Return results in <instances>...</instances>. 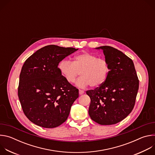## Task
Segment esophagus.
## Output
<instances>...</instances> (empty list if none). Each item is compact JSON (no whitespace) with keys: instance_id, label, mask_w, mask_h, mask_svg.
Here are the masks:
<instances>
[{"instance_id":"esophagus-1","label":"esophagus","mask_w":155,"mask_h":155,"mask_svg":"<svg viewBox=\"0 0 155 155\" xmlns=\"http://www.w3.org/2000/svg\"><path fill=\"white\" fill-rule=\"evenodd\" d=\"M84 91L83 90H79V94H80V95H81V94H84Z\"/></svg>"}]
</instances>
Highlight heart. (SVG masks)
<instances>
[{
  "label": "heart",
  "instance_id": "b5f03b06",
  "mask_svg": "<svg viewBox=\"0 0 155 155\" xmlns=\"http://www.w3.org/2000/svg\"><path fill=\"white\" fill-rule=\"evenodd\" d=\"M58 68L61 75L69 83H74L80 72L81 76L76 83L80 87L102 85L106 81L110 71L109 64L105 58H97L88 52L75 56L72 62L68 60L61 61Z\"/></svg>",
  "mask_w": 155,
  "mask_h": 155
}]
</instances>
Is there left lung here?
Listing matches in <instances>:
<instances>
[{
  "label": "left lung",
  "mask_w": 155,
  "mask_h": 155,
  "mask_svg": "<svg viewBox=\"0 0 155 155\" xmlns=\"http://www.w3.org/2000/svg\"><path fill=\"white\" fill-rule=\"evenodd\" d=\"M96 48L103 50L110 71L104 84L86 91L91 99L88 113L99 124H115L124 119L133 109L139 80L133 61L123 52L109 46Z\"/></svg>",
  "instance_id": "left-lung-1"
}]
</instances>
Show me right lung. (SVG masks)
<instances>
[{
	"mask_svg": "<svg viewBox=\"0 0 155 155\" xmlns=\"http://www.w3.org/2000/svg\"><path fill=\"white\" fill-rule=\"evenodd\" d=\"M77 50L47 45L29 57L22 67L18 95L25 115L36 125L54 128L67 120L78 90L65 80L58 66Z\"/></svg>",
	"mask_w": 155,
	"mask_h": 155,
	"instance_id": "add662e5",
	"label": "right lung"
}]
</instances>
